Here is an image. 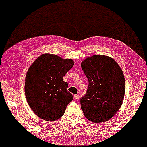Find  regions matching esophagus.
<instances>
[{
    "instance_id": "esophagus-1",
    "label": "esophagus",
    "mask_w": 147,
    "mask_h": 147,
    "mask_svg": "<svg viewBox=\"0 0 147 147\" xmlns=\"http://www.w3.org/2000/svg\"><path fill=\"white\" fill-rule=\"evenodd\" d=\"M74 100H79V95H78V94H76V95H74Z\"/></svg>"
}]
</instances>
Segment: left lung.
Here are the masks:
<instances>
[{
  "mask_svg": "<svg viewBox=\"0 0 147 147\" xmlns=\"http://www.w3.org/2000/svg\"><path fill=\"white\" fill-rule=\"evenodd\" d=\"M81 67L89 82L86 93L80 100L84 116L96 123L107 121L117 113L123 102V72L113 59L105 55L86 58Z\"/></svg>",
  "mask_w": 147,
  "mask_h": 147,
  "instance_id": "8db88e82",
  "label": "left lung"
}]
</instances>
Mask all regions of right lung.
<instances>
[{
	"mask_svg": "<svg viewBox=\"0 0 147 147\" xmlns=\"http://www.w3.org/2000/svg\"><path fill=\"white\" fill-rule=\"evenodd\" d=\"M74 66L72 59H63L53 54H43L28 70L25 92L35 114L47 121L59 119L73 100L63 77Z\"/></svg>",
	"mask_w": 147,
	"mask_h": 147,
	"instance_id": "1",
	"label": "right lung"
}]
</instances>
